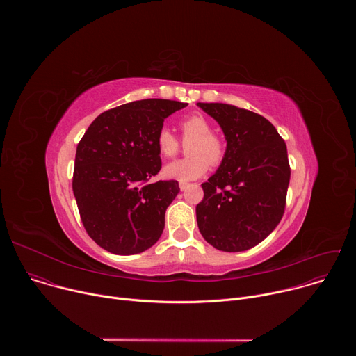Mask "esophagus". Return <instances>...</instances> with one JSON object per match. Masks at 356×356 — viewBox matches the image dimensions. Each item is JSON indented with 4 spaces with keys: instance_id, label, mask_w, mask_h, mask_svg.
<instances>
[{
    "instance_id": "esophagus-1",
    "label": "esophagus",
    "mask_w": 356,
    "mask_h": 356,
    "mask_svg": "<svg viewBox=\"0 0 356 356\" xmlns=\"http://www.w3.org/2000/svg\"><path fill=\"white\" fill-rule=\"evenodd\" d=\"M179 187H180V190H181V191H184V190H186V188H187V187H188V183H184V181H180V183H179Z\"/></svg>"
}]
</instances>
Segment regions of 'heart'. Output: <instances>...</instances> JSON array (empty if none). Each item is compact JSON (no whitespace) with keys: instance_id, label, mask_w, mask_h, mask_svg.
Instances as JSON below:
<instances>
[{"instance_id":"heart-1","label":"heart","mask_w":356,"mask_h":356,"mask_svg":"<svg viewBox=\"0 0 356 356\" xmlns=\"http://www.w3.org/2000/svg\"><path fill=\"white\" fill-rule=\"evenodd\" d=\"M181 138L187 143L188 158L175 161L163 168L166 179L177 181H190L201 177L209 170V165L218 166L225 158L224 142L213 134L211 122L201 114H190L180 121ZM159 154L172 158L180 147L179 139L168 129L162 128L156 138Z\"/></svg>"}]
</instances>
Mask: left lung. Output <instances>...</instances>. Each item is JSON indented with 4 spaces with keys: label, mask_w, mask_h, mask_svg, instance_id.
<instances>
[{
    "label": "left lung",
    "mask_w": 356,
    "mask_h": 356,
    "mask_svg": "<svg viewBox=\"0 0 356 356\" xmlns=\"http://www.w3.org/2000/svg\"><path fill=\"white\" fill-rule=\"evenodd\" d=\"M221 127L227 147L217 172L202 183L198 229L210 245L242 252L280 222L290 181L287 147L262 115L221 103H197Z\"/></svg>",
    "instance_id": "8db88e82"
}]
</instances>
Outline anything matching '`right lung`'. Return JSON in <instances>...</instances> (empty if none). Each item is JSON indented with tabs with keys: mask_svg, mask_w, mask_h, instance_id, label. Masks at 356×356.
Here are the masks:
<instances>
[{
	"mask_svg": "<svg viewBox=\"0 0 356 356\" xmlns=\"http://www.w3.org/2000/svg\"><path fill=\"white\" fill-rule=\"evenodd\" d=\"M184 107L162 98L134 101L99 114L79 142L73 193L87 234L106 250L134 255L161 238L180 188L176 180L149 179L162 168L158 134Z\"/></svg>",
	"mask_w": 356,
	"mask_h": 356,
	"instance_id": "1",
	"label": "right lung"
}]
</instances>
